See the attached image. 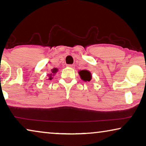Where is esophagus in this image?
<instances>
[{"mask_svg": "<svg viewBox=\"0 0 146 146\" xmlns=\"http://www.w3.org/2000/svg\"><path fill=\"white\" fill-rule=\"evenodd\" d=\"M67 67H71V68H75V65H71V64H69L67 65Z\"/></svg>", "mask_w": 146, "mask_h": 146, "instance_id": "1", "label": "esophagus"}]
</instances>
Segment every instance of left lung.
Wrapping results in <instances>:
<instances>
[{
    "instance_id": "1",
    "label": "left lung",
    "mask_w": 146,
    "mask_h": 146,
    "mask_svg": "<svg viewBox=\"0 0 146 146\" xmlns=\"http://www.w3.org/2000/svg\"><path fill=\"white\" fill-rule=\"evenodd\" d=\"M79 73L80 76H81V78L83 80V81H91V75L89 71L82 70V71H80Z\"/></svg>"
}]
</instances>
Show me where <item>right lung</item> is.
<instances>
[{"instance_id":"add662e5","label":"right lung","mask_w":146,"mask_h":146,"mask_svg":"<svg viewBox=\"0 0 146 146\" xmlns=\"http://www.w3.org/2000/svg\"><path fill=\"white\" fill-rule=\"evenodd\" d=\"M57 69H56V68L53 69L52 70V73H51L50 75H50V76H49V79L52 80V79H53L52 76H53V75H54V74H55V73H57Z\"/></svg>"}]
</instances>
